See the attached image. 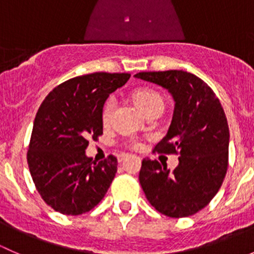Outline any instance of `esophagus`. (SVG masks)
<instances>
[{
  "instance_id": "obj_1",
  "label": "esophagus",
  "mask_w": 254,
  "mask_h": 254,
  "mask_svg": "<svg viewBox=\"0 0 254 254\" xmlns=\"http://www.w3.org/2000/svg\"><path fill=\"white\" fill-rule=\"evenodd\" d=\"M127 156H129L127 153H120V155L118 156V160H119V162H122V161H124Z\"/></svg>"
}]
</instances>
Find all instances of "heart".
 Returning <instances> with one entry per match:
<instances>
[{
	"label": "heart",
	"mask_w": 254,
	"mask_h": 254,
	"mask_svg": "<svg viewBox=\"0 0 254 254\" xmlns=\"http://www.w3.org/2000/svg\"><path fill=\"white\" fill-rule=\"evenodd\" d=\"M134 98L142 107L143 111L147 113V115H150L153 112H163V109H165V99L155 89H139L134 93ZM115 108H117V99L114 96H111L107 99L103 109H102V122L104 124H109L112 122ZM129 145L131 147H139L140 142L136 139H130Z\"/></svg>",
	"instance_id": "b5f03b06"
}]
</instances>
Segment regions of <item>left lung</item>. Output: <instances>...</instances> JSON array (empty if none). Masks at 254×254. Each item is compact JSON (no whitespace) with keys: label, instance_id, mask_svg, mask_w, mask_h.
<instances>
[{"label":"left lung","instance_id":"obj_1","mask_svg":"<svg viewBox=\"0 0 254 254\" xmlns=\"http://www.w3.org/2000/svg\"><path fill=\"white\" fill-rule=\"evenodd\" d=\"M135 77L172 94V122L153 151L179 156L173 171L165 163L143 158L139 175L143 193L166 216L196 214L216 195L229 166L230 131L221 103L203 79L187 71L139 72Z\"/></svg>","mask_w":254,"mask_h":254}]
</instances>
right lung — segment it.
<instances>
[{
    "mask_svg": "<svg viewBox=\"0 0 254 254\" xmlns=\"http://www.w3.org/2000/svg\"><path fill=\"white\" fill-rule=\"evenodd\" d=\"M130 73L94 72L59 84L38 109L27 161L43 200L64 215L93 209L111 187L118 161L86 156L88 140L103 134L102 109Z\"/></svg>",
    "mask_w": 254,
    "mask_h": 254,
    "instance_id": "obj_1",
    "label": "right lung"
}]
</instances>
